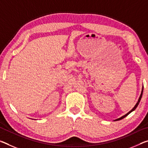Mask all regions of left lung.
Here are the masks:
<instances>
[{
	"label": "left lung",
	"mask_w": 148,
	"mask_h": 148,
	"mask_svg": "<svg viewBox=\"0 0 148 148\" xmlns=\"http://www.w3.org/2000/svg\"><path fill=\"white\" fill-rule=\"evenodd\" d=\"M143 90H144V87H142V92H141V94H140V97H139V99H138V102H136V104H135V106H134L133 108H132V109L131 110V111H129V112L128 113H127V114H125V115H124V116H122V117H119V118H118V119H115L114 121H119V120H121V119H122L125 118V117L128 116V115H129L130 113H131L132 112H133L134 110L136 108L137 106H138V104H139V103H140V100H141V99H142V93H143Z\"/></svg>",
	"instance_id": "obj_1"
}]
</instances>
